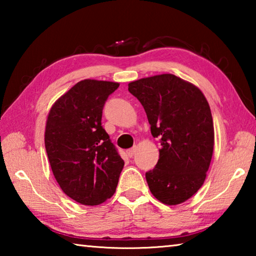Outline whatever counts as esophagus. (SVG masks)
Here are the masks:
<instances>
[{"label":"esophagus","instance_id":"34e87169","mask_svg":"<svg viewBox=\"0 0 256 256\" xmlns=\"http://www.w3.org/2000/svg\"><path fill=\"white\" fill-rule=\"evenodd\" d=\"M136 146H133V148L128 149V150L126 151V154L130 158H132L133 156H134V154H136Z\"/></svg>","mask_w":256,"mask_h":256}]
</instances>
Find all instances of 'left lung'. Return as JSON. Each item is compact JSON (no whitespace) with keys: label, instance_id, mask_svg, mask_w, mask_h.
<instances>
[{"label":"left lung","instance_id":"left-lung-1","mask_svg":"<svg viewBox=\"0 0 256 256\" xmlns=\"http://www.w3.org/2000/svg\"><path fill=\"white\" fill-rule=\"evenodd\" d=\"M144 106L151 134L162 148L152 170L146 172L152 196L167 206L188 200L201 188L214 146V120L196 86L170 73L128 84Z\"/></svg>","mask_w":256,"mask_h":256}]
</instances>
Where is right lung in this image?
<instances>
[{"label": "right lung", "mask_w": 256, "mask_h": 256, "mask_svg": "<svg viewBox=\"0 0 256 256\" xmlns=\"http://www.w3.org/2000/svg\"><path fill=\"white\" fill-rule=\"evenodd\" d=\"M118 82L79 81L54 102L45 148L56 182L72 200L98 206L115 193L123 159L102 126V107Z\"/></svg>", "instance_id": "obj_1"}]
</instances>
